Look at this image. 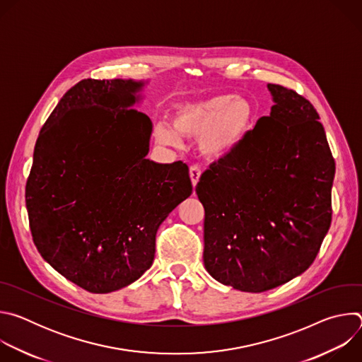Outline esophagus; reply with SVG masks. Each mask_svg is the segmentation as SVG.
<instances>
[{
	"label": "esophagus",
	"mask_w": 362,
	"mask_h": 362,
	"mask_svg": "<svg viewBox=\"0 0 362 362\" xmlns=\"http://www.w3.org/2000/svg\"><path fill=\"white\" fill-rule=\"evenodd\" d=\"M189 175H190V180H192L193 187H196V185H197L199 179H200V175H202L200 169H199L197 166H192V168L189 169Z\"/></svg>",
	"instance_id": "esophagus-1"
}]
</instances>
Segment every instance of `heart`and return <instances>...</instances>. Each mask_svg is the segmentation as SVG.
I'll return each instance as SVG.
<instances>
[{"mask_svg":"<svg viewBox=\"0 0 362 362\" xmlns=\"http://www.w3.org/2000/svg\"><path fill=\"white\" fill-rule=\"evenodd\" d=\"M255 117L252 103L233 94H218L185 103L172 119L173 127L159 126L156 141L179 146L180 134L197 136V148L208 159H222L246 137Z\"/></svg>","mask_w":362,"mask_h":362,"instance_id":"1","label":"heart"}]
</instances>
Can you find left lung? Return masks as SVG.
I'll return each instance as SVG.
<instances>
[{"instance_id": "left-lung-1", "label": "left lung", "mask_w": 362, "mask_h": 362, "mask_svg": "<svg viewBox=\"0 0 362 362\" xmlns=\"http://www.w3.org/2000/svg\"><path fill=\"white\" fill-rule=\"evenodd\" d=\"M274 106L196 186L203 262L218 282L264 292L305 272L331 225L335 162L306 98L268 84Z\"/></svg>"}]
</instances>
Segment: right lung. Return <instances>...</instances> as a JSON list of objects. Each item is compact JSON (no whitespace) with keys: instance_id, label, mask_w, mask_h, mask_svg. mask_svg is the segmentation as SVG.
<instances>
[{"instance_id":"1","label":"right lung","mask_w":362,"mask_h":362,"mask_svg":"<svg viewBox=\"0 0 362 362\" xmlns=\"http://www.w3.org/2000/svg\"><path fill=\"white\" fill-rule=\"evenodd\" d=\"M146 84L77 83L34 147L25 186L33 240L47 264L93 293L137 281L153 264L159 226L192 194L186 163L146 159L153 123L134 109ZM87 141L102 154L83 149Z\"/></svg>"}]
</instances>
